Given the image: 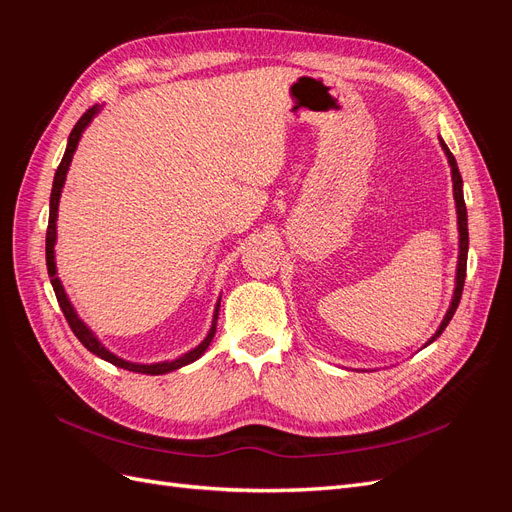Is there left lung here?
Listing matches in <instances>:
<instances>
[{"instance_id":"8db88e82","label":"left lung","mask_w":512,"mask_h":512,"mask_svg":"<svg viewBox=\"0 0 512 512\" xmlns=\"http://www.w3.org/2000/svg\"><path fill=\"white\" fill-rule=\"evenodd\" d=\"M444 151H446V158H448V164H451V173H453V192H455V203H457V220H459V265H457V286H455V294H453V303L451 307H448V312L440 324V329L436 331V335H433L429 339V344L433 342V339H438L442 335V331L446 329V324L451 322L453 314L457 312L459 307V301H461V292H463V284H466V265H468V211H466V200H463V181H461V175H459V168H457V160L451 151H448L446 143L440 141Z\"/></svg>"}]
</instances>
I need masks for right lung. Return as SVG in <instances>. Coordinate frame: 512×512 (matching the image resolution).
<instances>
[{"mask_svg":"<svg viewBox=\"0 0 512 512\" xmlns=\"http://www.w3.org/2000/svg\"><path fill=\"white\" fill-rule=\"evenodd\" d=\"M98 113V106H91L89 111H85L83 113V117L76 121V126L72 128V132H70V138H68V147H66V153H64V158H61V164L57 166V173H55V179H53V190H51V213H49V228H46V269H49V275H51V284H53V290H55V297H57V303H59V307H61V312H64V316H66V320H68V324H70V329H72V333L79 337V342L89 350V352H94L96 356H100V359H104V361H108V363H113V365H117V367H123V369H128V371H138V374H151V376H158V374H168V371H175V369H179V367H183V365H188V363H194L200 354H203L207 348H209V344H211V339H213V335H215V324H218V312H220V303H218V309H215V316H213V327H211V331H209V335L205 337V342L200 344L198 348H194V350H190L188 354H183V356H179V359H175V361H166V363H156V365H136V363H128V361H123V359H119V356H115V354H111L108 352L98 339H96V335L91 333L85 324L79 320V316H76V312L72 309V305H70V301H68V297H66V292H64V286H61V282H59V277L55 275V256H53V245H55V220H57V207H59V196H61V188H64V181H66V173H68V166H70V162H72V153H74V149H76V145H79V138H81V134H83V130L87 128V123L91 121V117H94Z\"/></svg>","mask_w":512,"mask_h":512,"instance_id":"obj_1","label":"right lung"}]
</instances>
